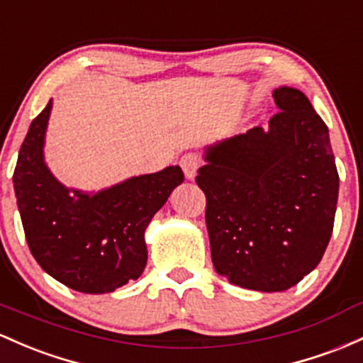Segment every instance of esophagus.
Masks as SVG:
<instances>
[{"label": "esophagus", "instance_id": "34e87169", "mask_svg": "<svg viewBox=\"0 0 363 363\" xmlns=\"http://www.w3.org/2000/svg\"><path fill=\"white\" fill-rule=\"evenodd\" d=\"M181 167H182V170H184L186 177L194 179V175H196L198 169L201 167L200 157H198V155H194V153L184 155V157L181 158Z\"/></svg>", "mask_w": 363, "mask_h": 363}]
</instances>
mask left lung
Returning <instances> with one entry per match:
<instances>
[{
	"instance_id": "8db88e82",
	"label": "left lung",
	"mask_w": 363,
	"mask_h": 363,
	"mask_svg": "<svg viewBox=\"0 0 363 363\" xmlns=\"http://www.w3.org/2000/svg\"><path fill=\"white\" fill-rule=\"evenodd\" d=\"M269 129L205 151L196 184L206 196L215 270L255 291H286L322 260L334 227L340 175L329 130L294 87L274 91Z\"/></svg>"
}]
</instances>
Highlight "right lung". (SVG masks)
I'll use <instances>...</instances> for the list:
<instances>
[{"mask_svg":"<svg viewBox=\"0 0 363 363\" xmlns=\"http://www.w3.org/2000/svg\"><path fill=\"white\" fill-rule=\"evenodd\" d=\"M51 106L50 99L30 123L13 172L27 245L41 269L67 288L111 293L143 274L146 227L184 174L181 167H167L96 194L65 188L43 155Z\"/></svg>","mask_w":363,"mask_h":363,"instance_id":"1","label":"right lung"}]
</instances>
